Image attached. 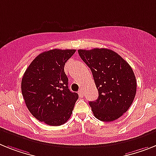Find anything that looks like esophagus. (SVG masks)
<instances>
[{"label":"esophagus","mask_w":156,"mask_h":156,"mask_svg":"<svg viewBox=\"0 0 156 156\" xmlns=\"http://www.w3.org/2000/svg\"><path fill=\"white\" fill-rule=\"evenodd\" d=\"M78 95H79L80 98H83V97H84V91H83L82 89H80V90H79V91H78Z\"/></svg>","instance_id":"esophagus-1"}]
</instances>
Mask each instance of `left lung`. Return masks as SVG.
I'll return each instance as SVG.
<instances>
[{
  "label": "left lung",
  "mask_w": 156,
  "mask_h": 156,
  "mask_svg": "<svg viewBox=\"0 0 156 156\" xmlns=\"http://www.w3.org/2000/svg\"><path fill=\"white\" fill-rule=\"evenodd\" d=\"M82 61L90 68L98 98L90 101L94 116L113 121L128 111L136 93V80L129 64L117 53L106 48L78 50Z\"/></svg>",
  "instance_id": "obj_1"
}]
</instances>
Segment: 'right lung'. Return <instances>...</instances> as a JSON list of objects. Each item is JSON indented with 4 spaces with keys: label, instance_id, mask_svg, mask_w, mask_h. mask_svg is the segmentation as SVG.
<instances>
[{
    "label": "right lung",
    "instance_id": "add662e5",
    "mask_svg": "<svg viewBox=\"0 0 156 156\" xmlns=\"http://www.w3.org/2000/svg\"><path fill=\"white\" fill-rule=\"evenodd\" d=\"M76 50L53 49L40 54L27 68L21 82L25 104L32 116L51 126L63 125L78 100L68 89L64 66Z\"/></svg>",
    "mask_w": 156,
    "mask_h": 156
}]
</instances>
